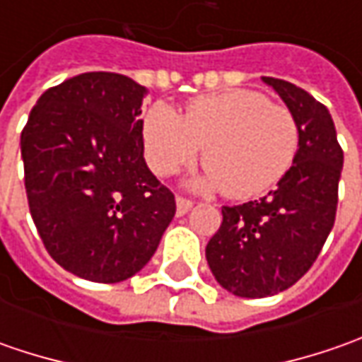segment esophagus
I'll return each instance as SVG.
<instances>
[{
  "mask_svg": "<svg viewBox=\"0 0 362 362\" xmlns=\"http://www.w3.org/2000/svg\"><path fill=\"white\" fill-rule=\"evenodd\" d=\"M193 207V202H189V199H183V197H177V216H185L189 209Z\"/></svg>",
  "mask_w": 362,
  "mask_h": 362,
  "instance_id": "34e87169",
  "label": "esophagus"
}]
</instances>
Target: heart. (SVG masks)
I'll use <instances>...</instances> for the list:
<instances>
[{"mask_svg": "<svg viewBox=\"0 0 362 362\" xmlns=\"http://www.w3.org/2000/svg\"><path fill=\"white\" fill-rule=\"evenodd\" d=\"M148 167L160 177L191 165L203 148L207 167L193 185L247 199L274 187L294 165L300 129L294 115L256 90H230L191 100L181 117L155 103L141 124Z\"/></svg>", "mask_w": 362, "mask_h": 362, "instance_id": "1", "label": "heart"}]
</instances>
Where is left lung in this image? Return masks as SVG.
Listing matches in <instances>:
<instances>
[{"label": "left lung", "instance_id": "left-lung-1", "mask_svg": "<svg viewBox=\"0 0 362 362\" xmlns=\"http://www.w3.org/2000/svg\"><path fill=\"white\" fill-rule=\"evenodd\" d=\"M262 80L294 115L300 146L294 165L266 197L221 207L223 221L205 247L219 286L242 298L284 292L310 270L334 226L344 159L327 106L296 84Z\"/></svg>", "mask_w": 362, "mask_h": 362}]
</instances>
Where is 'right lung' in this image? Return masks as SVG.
<instances>
[{"mask_svg": "<svg viewBox=\"0 0 362 362\" xmlns=\"http://www.w3.org/2000/svg\"><path fill=\"white\" fill-rule=\"evenodd\" d=\"M132 78L86 72L46 90L21 131L30 214L48 254L78 278L117 284L148 264L175 197L143 157Z\"/></svg>", "mask_w": 362, "mask_h": 362, "instance_id": "right-lung-1", "label": "right lung"}]
</instances>
